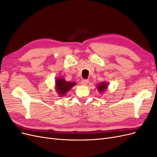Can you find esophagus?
<instances>
[{"label": "esophagus", "mask_w": 157, "mask_h": 157, "mask_svg": "<svg viewBox=\"0 0 157 157\" xmlns=\"http://www.w3.org/2000/svg\"><path fill=\"white\" fill-rule=\"evenodd\" d=\"M88 82H89V80L86 79H83L81 81V84L83 85H86L87 84H88Z\"/></svg>", "instance_id": "obj_1"}]
</instances>
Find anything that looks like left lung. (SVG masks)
<instances>
[{
	"label": "left lung",
	"instance_id": "left-lung-1",
	"mask_svg": "<svg viewBox=\"0 0 157 157\" xmlns=\"http://www.w3.org/2000/svg\"><path fill=\"white\" fill-rule=\"evenodd\" d=\"M108 84L109 83H107L106 82H103L101 83H99L97 86V89L98 91L100 92H105L108 87Z\"/></svg>",
	"mask_w": 157,
	"mask_h": 157
}]
</instances>
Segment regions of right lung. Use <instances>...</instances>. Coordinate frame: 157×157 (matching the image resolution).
<instances>
[{"label": "right lung", "mask_w": 157, "mask_h": 157, "mask_svg": "<svg viewBox=\"0 0 157 157\" xmlns=\"http://www.w3.org/2000/svg\"><path fill=\"white\" fill-rule=\"evenodd\" d=\"M76 84L75 82H67L63 78H58L56 80V90L59 96H63Z\"/></svg>", "instance_id": "right-lung-1"}]
</instances>
